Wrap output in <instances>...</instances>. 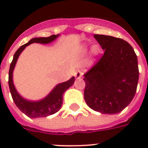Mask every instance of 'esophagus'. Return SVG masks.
Returning a JSON list of instances; mask_svg holds the SVG:
<instances>
[{
	"mask_svg": "<svg viewBox=\"0 0 148 148\" xmlns=\"http://www.w3.org/2000/svg\"><path fill=\"white\" fill-rule=\"evenodd\" d=\"M75 77H76V79H80L82 77V75H83V73L81 71H77L75 73Z\"/></svg>",
	"mask_w": 148,
	"mask_h": 148,
	"instance_id": "34e87169",
	"label": "esophagus"
}]
</instances>
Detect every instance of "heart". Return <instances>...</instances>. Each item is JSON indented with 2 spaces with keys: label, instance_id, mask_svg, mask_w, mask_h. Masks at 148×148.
I'll return each mask as SVG.
<instances>
[{
  "label": "heart",
  "instance_id": "obj_1",
  "mask_svg": "<svg viewBox=\"0 0 148 148\" xmlns=\"http://www.w3.org/2000/svg\"><path fill=\"white\" fill-rule=\"evenodd\" d=\"M87 51H88V47H84L83 49H82V52H83V53H85ZM91 53H92L93 55H97V54H98V48H97V47H93L92 49H91Z\"/></svg>",
  "mask_w": 148,
  "mask_h": 148
}]
</instances>
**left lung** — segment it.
Segmentation results:
<instances>
[{
	"label": "left lung",
	"instance_id": "left-lung-1",
	"mask_svg": "<svg viewBox=\"0 0 148 148\" xmlns=\"http://www.w3.org/2000/svg\"><path fill=\"white\" fill-rule=\"evenodd\" d=\"M104 53L84 74V97L88 106L101 114H114L131 103L139 78L138 58L131 45L121 38L95 34Z\"/></svg>",
	"mask_w": 148,
	"mask_h": 148
}]
</instances>
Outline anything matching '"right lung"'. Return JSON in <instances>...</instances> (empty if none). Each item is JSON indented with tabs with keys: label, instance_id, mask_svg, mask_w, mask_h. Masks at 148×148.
Wrapping results in <instances>:
<instances>
[{
	"label": "right lung",
	"instance_id": "right-lung-1",
	"mask_svg": "<svg viewBox=\"0 0 148 148\" xmlns=\"http://www.w3.org/2000/svg\"><path fill=\"white\" fill-rule=\"evenodd\" d=\"M59 37V34H53L47 38H35L29 40L25 45H22L19 49L15 52L13 60L10 65L9 70V77H8V84L10 88V94L12 96L13 101H14L15 104L20 110H21L24 114L31 118H37V117H45L55 114L60 110L63 103V94L65 90H67L74 83L75 78L72 77L71 78L67 81L63 83L58 84L55 88L51 90L50 94L47 95L45 98L40 101H28L22 97L17 92L13 82V71L14 69L15 64L19 58L20 54L24 48L33 43H40V44H48L55 40Z\"/></svg>",
	"mask_w": 148,
	"mask_h": 148
}]
</instances>
